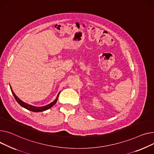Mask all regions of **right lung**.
Segmentation results:
<instances>
[{"label":"right lung","mask_w":154,"mask_h":154,"mask_svg":"<svg viewBox=\"0 0 154 154\" xmlns=\"http://www.w3.org/2000/svg\"><path fill=\"white\" fill-rule=\"evenodd\" d=\"M10 89H11L12 93V94H13L14 98H15L16 101L18 102V104H19L20 105H21L22 107H23V108H26V109H28V110L33 111V112L44 111H45V110H47V109L51 108V107H52L53 106H54V105L56 103V102H57V99H58L59 95V94L57 95V98H56V100H55L54 101H53L52 102V103H51L50 104H49V105H46V106H41V107H39V106H38H38H32V105H28V104L25 103V102L22 101L21 100H20V99L15 95V94H14V92L13 91V90H12V89L11 87H10Z\"/></svg>","instance_id":"right-lung-1"}]
</instances>
